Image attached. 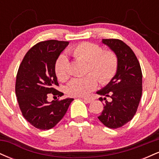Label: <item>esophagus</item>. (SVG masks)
I'll return each mask as SVG.
<instances>
[{
  "mask_svg": "<svg viewBox=\"0 0 159 159\" xmlns=\"http://www.w3.org/2000/svg\"><path fill=\"white\" fill-rule=\"evenodd\" d=\"M83 99H84V101L87 103H90L93 102V100L91 99V98H84Z\"/></svg>",
  "mask_w": 159,
  "mask_h": 159,
  "instance_id": "esophagus-1",
  "label": "esophagus"
}]
</instances>
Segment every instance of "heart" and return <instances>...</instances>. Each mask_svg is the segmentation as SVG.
<instances>
[{"mask_svg": "<svg viewBox=\"0 0 159 159\" xmlns=\"http://www.w3.org/2000/svg\"><path fill=\"white\" fill-rule=\"evenodd\" d=\"M69 53L74 57L87 62V72H92L84 77L72 78L69 82L66 90L69 96H87L97 87L98 79L101 84H106L116 73L118 58L116 54L111 51L103 52L99 45L84 42L71 48ZM68 59L64 54L58 57L54 70L60 81H65L68 78Z\"/></svg>", "mask_w": 159, "mask_h": 159, "instance_id": "obj_1", "label": "heart"}]
</instances>
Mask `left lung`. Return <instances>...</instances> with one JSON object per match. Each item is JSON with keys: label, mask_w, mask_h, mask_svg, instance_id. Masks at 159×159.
Here are the masks:
<instances>
[{"label": "left lung", "mask_w": 159, "mask_h": 159, "mask_svg": "<svg viewBox=\"0 0 159 159\" xmlns=\"http://www.w3.org/2000/svg\"><path fill=\"white\" fill-rule=\"evenodd\" d=\"M102 42L116 54L118 68L111 81L96 92L111 98L108 102L104 98V109L98 119L107 128L117 129L135 114L142 95V72L135 54L125 43L114 39Z\"/></svg>", "instance_id": "8db88e82"}]
</instances>
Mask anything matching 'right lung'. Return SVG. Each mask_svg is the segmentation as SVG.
<instances>
[{
    "instance_id": "right-lung-1",
    "label": "right lung",
    "mask_w": 159,
    "mask_h": 159,
    "mask_svg": "<svg viewBox=\"0 0 159 159\" xmlns=\"http://www.w3.org/2000/svg\"><path fill=\"white\" fill-rule=\"evenodd\" d=\"M69 42L48 40L32 47L25 54L16 76V94L24 117L41 130L52 129L63 119L72 98L48 102L49 93L62 96L54 66Z\"/></svg>"
}]
</instances>
